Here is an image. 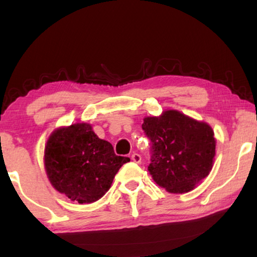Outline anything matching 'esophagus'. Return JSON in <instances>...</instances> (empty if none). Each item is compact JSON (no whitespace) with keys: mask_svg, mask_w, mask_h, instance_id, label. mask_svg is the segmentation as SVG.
Segmentation results:
<instances>
[{"mask_svg":"<svg viewBox=\"0 0 257 257\" xmlns=\"http://www.w3.org/2000/svg\"><path fill=\"white\" fill-rule=\"evenodd\" d=\"M132 160L134 161L135 163H141V161H142V156L139 155L138 153H133V154H132Z\"/></svg>","mask_w":257,"mask_h":257,"instance_id":"1","label":"esophagus"}]
</instances>
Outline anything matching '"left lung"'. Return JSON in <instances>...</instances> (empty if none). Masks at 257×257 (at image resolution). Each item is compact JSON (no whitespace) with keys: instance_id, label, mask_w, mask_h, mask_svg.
I'll list each match as a JSON object with an SVG mask.
<instances>
[{"instance_id":"left-lung-1","label":"left lung","mask_w":257,"mask_h":257,"mask_svg":"<svg viewBox=\"0 0 257 257\" xmlns=\"http://www.w3.org/2000/svg\"><path fill=\"white\" fill-rule=\"evenodd\" d=\"M142 128L152 145L147 169L169 193H188L211 172L215 138L207 123L169 110L160 116H147Z\"/></svg>"}]
</instances>
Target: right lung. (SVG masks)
Instances as JSON below:
<instances>
[{"instance_id": "obj_1", "label": "right lung", "mask_w": 257, "mask_h": 257, "mask_svg": "<svg viewBox=\"0 0 257 257\" xmlns=\"http://www.w3.org/2000/svg\"><path fill=\"white\" fill-rule=\"evenodd\" d=\"M129 158L115 155L110 143L88 123L54 130L45 146L44 164L54 188L79 204L98 201Z\"/></svg>"}]
</instances>
